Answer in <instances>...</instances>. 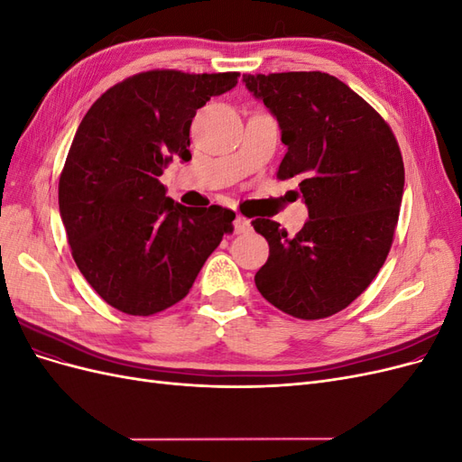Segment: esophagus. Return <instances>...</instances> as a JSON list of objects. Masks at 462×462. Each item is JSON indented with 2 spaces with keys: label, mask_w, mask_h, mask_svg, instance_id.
Returning a JSON list of instances; mask_svg holds the SVG:
<instances>
[{
  "label": "esophagus",
  "mask_w": 462,
  "mask_h": 462,
  "mask_svg": "<svg viewBox=\"0 0 462 462\" xmlns=\"http://www.w3.org/2000/svg\"><path fill=\"white\" fill-rule=\"evenodd\" d=\"M233 229H235V233H246V231H250V221L245 216H236L233 219Z\"/></svg>",
  "instance_id": "1"
}]
</instances>
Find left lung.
<instances>
[{"label":"left lung","instance_id":"left-lung-1","mask_svg":"<svg viewBox=\"0 0 462 462\" xmlns=\"http://www.w3.org/2000/svg\"><path fill=\"white\" fill-rule=\"evenodd\" d=\"M282 127L277 179L297 177L309 221L289 236L258 217L270 256L254 283L300 319L341 312L383 265L399 219L404 165L387 121L345 82L319 71L243 75Z\"/></svg>","mask_w":462,"mask_h":462}]
</instances>
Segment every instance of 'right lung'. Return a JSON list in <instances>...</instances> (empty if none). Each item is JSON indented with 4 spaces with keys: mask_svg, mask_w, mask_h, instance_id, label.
I'll return each mask as SVG.
<instances>
[{
    "mask_svg": "<svg viewBox=\"0 0 462 462\" xmlns=\"http://www.w3.org/2000/svg\"><path fill=\"white\" fill-rule=\"evenodd\" d=\"M239 73L152 69L106 90L80 121L60 175V212L77 268L109 306L152 316L183 300L235 212L187 208L160 175L190 160V123Z\"/></svg>",
    "mask_w": 462,
    "mask_h": 462,
    "instance_id": "add662e5",
    "label": "right lung"
}]
</instances>
